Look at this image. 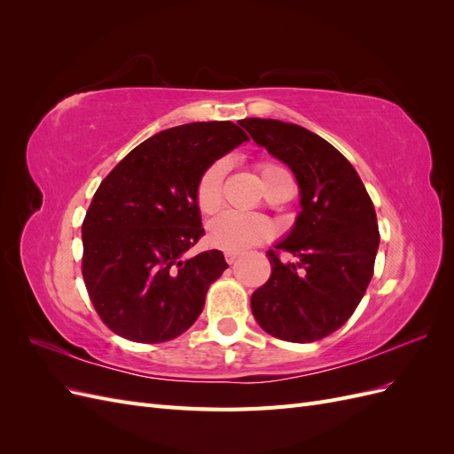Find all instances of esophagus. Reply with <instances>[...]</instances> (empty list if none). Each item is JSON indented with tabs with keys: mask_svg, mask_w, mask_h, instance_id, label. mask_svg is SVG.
<instances>
[{
	"mask_svg": "<svg viewBox=\"0 0 454 454\" xmlns=\"http://www.w3.org/2000/svg\"><path fill=\"white\" fill-rule=\"evenodd\" d=\"M239 259V254H231V252H225V261H227V263L229 265H232V263H235V261Z\"/></svg>",
	"mask_w": 454,
	"mask_h": 454,
	"instance_id": "34e87169",
	"label": "esophagus"
}]
</instances>
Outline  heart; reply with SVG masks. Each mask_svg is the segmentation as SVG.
<instances>
[{
	"label": "heart",
	"mask_w": 454,
	"mask_h": 454,
	"mask_svg": "<svg viewBox=\"0 0 454 454\" xmlns=\"http://www.w3.org/2000/svg\"><path fill=\"white\" fill-rule=\"evenodd\" d=\"M257 172L265 191L280 180H287V172L282 164L270 159L259 160ZM229 170L227 159H217L206 167L195 184V204L200 214L210 215L217 212L223 200V180ZM292 180V177H290ZM277 235V227L263 215H248L239 212H223L208 225V242L217 250L242 254Z\"/></svg>",
	"instance_id": "heart-1"
}]
</instances>
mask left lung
Returning a JSON list of instances; mask_svg holds the SVG:
<instances>
[{"instance_id": "obj_1", "label": "left lung", "mask_w": 454, "mask_h": 454, "mask_svg": "<svg viewBox=\"0 0 454 454\" xmlns=\"http://www.w3.org/2000/svg\"><path fill=\"white\" fill-rule=\"evenodd\" d=\"M239 122L292 168L303 208L286 240L267 252L270 277L252 295L254 318L277 339L320 340L347 324L373 277L375 206L352 164L318 134L277 119ZM282 251L296 259L282 262Z\"/></svg>"}]
</instances>
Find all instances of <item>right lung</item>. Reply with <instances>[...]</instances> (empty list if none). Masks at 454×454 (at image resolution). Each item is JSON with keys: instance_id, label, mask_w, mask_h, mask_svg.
<instances>
[{"instance_id": "obj_1", "label": "right lung", "mask_w": 454, "mask_h": 454, "mask_svg": "<svg viewBox=\"0 0 454 454\" xmlns=\"http://www.w3.org/2000/svg\"><path fill=\"white\" fill-rule=\"evenodd\" d=\"M246 140L231 121L167 129L134 147L96 189L81 225V272L114 333L153 345L199 318L210 284L229 265L219 250L184 257L204 235L195 184Z\"/></svg>"}]
</instances>
